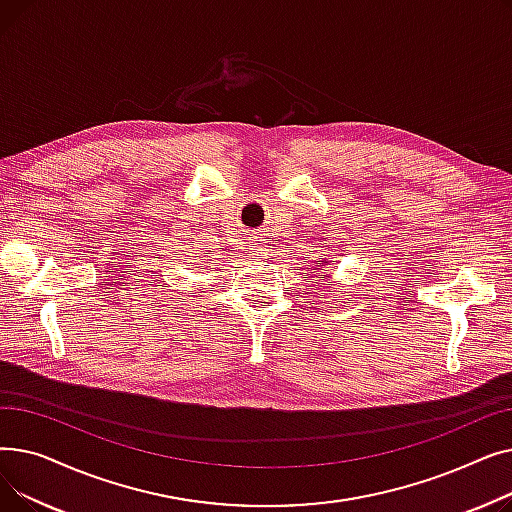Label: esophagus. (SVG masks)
<instances>
[{
    "label": "esophagus",
    "instance_id": "obj_1",
    "mask_svg": "<svg viewBox=\"0 0 512 512\" xmlns=\"http://www.w3.org/2000/svg\"><path fill=\"white\" fill-rule=\"evenodd\" d=\"M251 253H253L255 257H259V259L267 255V245H265L261 236H257V238L251 240Z\"/></svg>",
    "mask_w": 512,
    "mask_h": 512
}]
</instances>
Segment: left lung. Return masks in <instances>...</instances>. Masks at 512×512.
Returning <instances> with one entry per match:
<instances>
[{
  "mask_svg": "<svg viewBox=\"0 0 512 512\" xmlns=\"http://www.w3.org/2000/svg\"><path fill=\"white\" fill-rule=\"evenodd\" d=\"M324 265H330V261H324ZM317 270H321V265H317ZM326 278H328V274H326Z\"/></svg>",
  "mask_w": 512,
  "mask_h": 512,
  "instance_id": "obj_1",
  "label": "left lung"
}]
</instances>
